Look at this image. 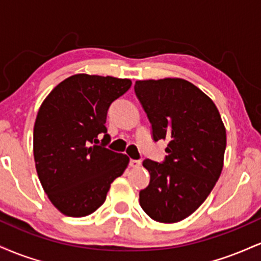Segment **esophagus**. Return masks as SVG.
<instances>
[{
  "label": "esophagus",
  "instance_id": "34e87169",
  "mask_svg": "<svg viewBox=\"0 0 261 261\" xmlns=\"http://www.w3.org/2000/svg\"><path fill=\"white\" fill-rule=\"evenodd\" d=\"M128 166L133 167V168H137V167L141 166V161H139V160H130V161H128Z\"/></svg>",
  "mask_w": 261,
  "mask_h": 261
}]
</instances>
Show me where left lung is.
Here are the masks:
<instances>
[{
  "mask_svg": "<svg viewBox=\"0 0 261 261\" xmlns=\"http://www.w3.org/2000/svg\"><path fill=\"white\" fill-rule=\"evenodd\" d=\"M134 88L152 139L168 141L163 162H142L151 178L140 205L157 222H178L199 208L220 178L226 128L214 101L188 81H137Z\"/></svg>",
  "mask_w": 261,
  "mask_h": 261,
  "instance_id": "obj_1",
  "label": "left lung"
}]
</instances>
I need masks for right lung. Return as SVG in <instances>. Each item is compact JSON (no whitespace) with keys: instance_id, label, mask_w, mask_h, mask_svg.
I'll use <instances>...</instances> for the list:
<instances>
[{"instance_id":"right-lung-1","label":"right lung","mask_w":261,"mask_h":261,"mask_svg":"<svg viewBox=\"0 0 261 261\" xmlns=\"http://www.w3.org/2000/svg\"><path fill=\"white\" fill-rule=\"evenodd\" d=\"M130 80L74 74L50 92L34 125V160L45 193L66 216L91 215L106 201L128 157L107 148V115ZM103 135L100 145L98 138Z\"/></svg>"}]
</instances>
